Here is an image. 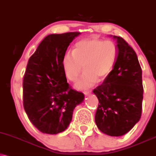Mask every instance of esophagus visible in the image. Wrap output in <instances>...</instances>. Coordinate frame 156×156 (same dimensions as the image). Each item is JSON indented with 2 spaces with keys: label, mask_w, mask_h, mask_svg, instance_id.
<instances>
[{
  "label": "esophagus",
  "mask_w": 156,
  "mask_h": 156,
  "mask_svg": "<svg viewBox=\"0 0 156 156\" xmlns=\"http://www.w3.org/2000/svg\"><path fill=\"white\" fill-rule=\"evenodd\" d=\"M83 93L85 95H88V94H89L91 93V90H87V91H84Z\"/></svg>",
  "instance_id": "34e87169"
}]
</instances>
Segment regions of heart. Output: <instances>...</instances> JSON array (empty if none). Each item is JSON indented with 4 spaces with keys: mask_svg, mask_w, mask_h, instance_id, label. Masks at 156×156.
<instances>
[{
    "mask_svg": "<svg viewBox=\"0 0 156 156\" xmlns=\"http://www.w3.org/2000/svg\"><path fill=\"white\" fill-rule=\"evenodd\" d=\"M119 56V48L113 41L85 38L75 44L73 52L63 56L62 65L65 76L71 81L78 79L84 71L76 86L78 89H87L102 81L111 73Z\"/></svg>",
    "mask_w": 156,
    "mask_h": 156,
    "instance_id": "heart-1",
    "label": "heart"
}]
</instances>
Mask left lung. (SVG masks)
Returning <instances> with one entry per match:
<instances>
[{"instance_id":"obj_1","label":"left lung","mask_w":156,"mask_h":156,"mask_svg":"<svg viewBox=\"0 0 156 156\" xmlns=\"http://www.w3.org/2000/svg\"><path fill=\"white\" fill-rule=\"evenodd\" d=\"M117 39L119 56L104 82L93 90L99 100L95 122L101 132L119 136L132 129L142 115V68L134 49L121 37Z\"/></svg>"}]
</instances>
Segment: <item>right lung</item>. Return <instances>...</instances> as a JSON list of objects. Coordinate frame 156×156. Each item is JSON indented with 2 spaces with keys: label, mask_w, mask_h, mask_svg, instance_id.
<instances>
[{
  "label": "right lung",
  "mask_w": 156,
  "mask_h": 156,
  "mask_svg": "<svg viewBox=\"0 0 156 156\" xmlns=\"http://www.w3.org/2000/svg\"><path fill=\"white\" fill-rule=\"evenodd\" d=\"M69 32L48 35L28 60L23 79V105L28 119L39 131L50 134L64 132L84 94L67 83L62 60L75 37Z\"/></svg>",
  "instance_id": "1"
}]
</instances>
